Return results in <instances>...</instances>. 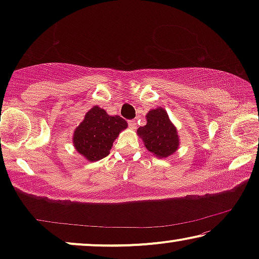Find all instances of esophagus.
Wrapping results in <instances>:
<instances>
[{"instance_id":"1","label":"esophagus","mask_w":259,"mask_h":259,"mask_svg":"<svg viewBox=\"0 0 259 259\" xmlns=\"http://www.w3.org/2000/svg\"><path fill=\"white\" fill-rule=\"evenodd\" d=\"M128 126L131 127V128H136L137 127L136 120H128Z\"/></svg>"}]
</instances>
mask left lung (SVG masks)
I'll return each mask as SVG.
<instances>
[{
	"mask_svg": "<svg viewBox=\"0 0 259 259\" xmlns=\"http://www.w3.org/2000/svg\"><path fill=\"white\" fill-rule=\"evenodd\" d=\"M147 123L138 128V134L155 157L166 158L178 150L179 139L176 127L169 121L167 113L159 107L146 115Z\"/></svg>",
	"mask_w": 259,
	"mask_h": 259,
	"instance_id": "left-lung-1",
	"label": "left lung"
}]
</instances>
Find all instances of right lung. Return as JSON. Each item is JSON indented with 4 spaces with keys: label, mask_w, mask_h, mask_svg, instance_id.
<instances>
[{
    "label": "right lung",
    "mask_w": 259,
    "mask_h": 259,
    "mask_svg": "<svg viewBox=\"0 0 259 259\" xmlns=\"http://www.w3.org/2000/svg\"><path fill=\"white\" fill-rule=\"evenodd\" d=\"M126 127V120L121 116L108 115L105 109L95 106L74 131V146L87 160H100L109 154L113 141Z\"/></svg>",
    "instance_id": "add662e5"
}]
</instances>
